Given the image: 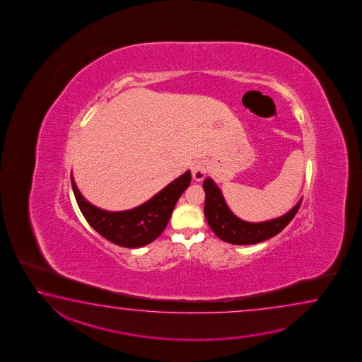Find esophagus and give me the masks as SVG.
I'll return each mask as SVG.
<instances>
[{
  "label": "esophagus",
  "instance_id": "esophagus-1",
  "mask_svg": "<svg viewBox=\"0 0 362 362\" xmlns=\"http://www.w3.org/2000/svg\"><path fill=\"white\" fill-rule=\"evenodd\" d=\"M209 165L205 160H197L191 165V173L195 181H202L208 173Z\"/></svg>",
  "mask_w": 362,
  "mask_h": 362
}]
</instances>
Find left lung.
Wrapping results in <instances>:
<instances>
[{"label": "left lung", "mask_w": 362, "mask_h": 362, "mask_svg": "<svg viewBox=\"0 0 362 362\" xmlns=\"http://www.w3.org/2000/svg\"><path fill=\"white\" fill-rule=\"evenodd\" d=\"M202 187L205 190L204 213L209 226L221 240L232 245H256L266 239L275 237L276 234L280 233L293 221L303 200L301 199L288 213L276 219L261 223H250L239 219L238 216H235L230 211L221 189L211 178H206Z\"/></svg>", "instance_id": "obj_1"}]
</instances>
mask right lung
<instances>
[{
	"label": "right lung",
	"mask_w": 362,
	"mask_h": 362,
	"mask_svg": "<svg viewBox=\"0 0 362 362\" xmlns=\"http://www.w3.org/2000/svg\"><path fill=\"white\" fill-rule=\"evenodd\" d=\"M71 181L76 202L87 223L112 243L138 248L149 245L165 230L176 202L190 185L191 172H185L144 204L124 211H107L93 206L81 195L72 175Z\"/></svg>",
	"instance_id": "right-lung-1"
}]
</instances>
